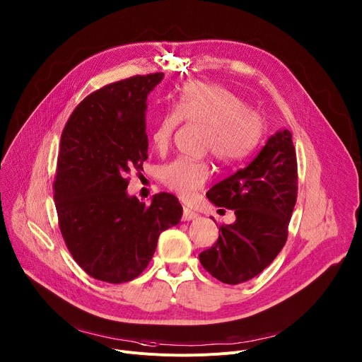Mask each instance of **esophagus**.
<instances>
[{"instance_id":"1","label":"esophagus","mask_w":362,"mask_h":362,"mask_svg":"<svg viewBox=\"0 0 362 362\" xmlns=\"http://www.w3.org/2000/svg\"><path fill=\"white\" fill-rule=\"evenodd\" d=\"M199 215L196 214L194 211L189 209V208H183V215H182V219L183 221H192V219H196Z\"/></svg>"}]
</instances>
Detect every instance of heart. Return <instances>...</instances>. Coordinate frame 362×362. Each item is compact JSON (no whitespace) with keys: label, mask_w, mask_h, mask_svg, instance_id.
Listing matches in <instances>:
<instances>
[{"label":"heart","mask_w":362,"mask_h":362,"mask_svg":"<svg viewBox=\"0 0 362 362\" xmlns=\"http://www.w3.org/2000/svg\"><path fill=\"white\" fill-rule=\"evenodd\" d=\"M206 127L204 150L223 164H235L251 157L266 137L267 122L261 112L248 108L241 96L206 82L185 83L172 107L163 111L151 128V143L164 150L180 122ZM211 175L205 160L177 157L158 169V177L182 198H189L205 185Z\"/></svg>","instance_id":"1"}]
</instances>
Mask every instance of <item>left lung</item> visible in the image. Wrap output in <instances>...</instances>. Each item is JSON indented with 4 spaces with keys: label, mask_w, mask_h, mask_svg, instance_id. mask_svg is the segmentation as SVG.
Returning <instances> with one entry per match:
<instances>
[{
    "label": "left lung",
    "mask_w": 362,
    "mask_h": 362,
    "mask_svg": "<svg viewBox=\"0 0 362 362\" xmlns=\"http://www.w3.org/2000/svg\"><path fill=\"white\" fill-rule=\"evenodd\" d=\"M206 196L216 206L233 209L237 219L219 226L216 243L199 254L201 264L226 284L251 280L272 264L287 241L298 199V160L290 131H277L247 168L212 186Z\"/></svg>",
    "instance_id": "obj_1"
}]
</instances>
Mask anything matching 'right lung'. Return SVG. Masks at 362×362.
Segmentation results:
<instances>
[{
	"label": "right lung",
	"instance_id": "add662e5",
	"mask_svg": "<svg viewBox=\"0 0 362 362\" xmlns=\"http://www.w3.org/2000/svg\"><path fill=\"white\" fill-rule=\"evenodd\" d=\"M163 74L137 75L89 93L62 131L53 196L59 228L74 259L90 277H139L158 235L182 218L175 194L151 205L127 194L128 175L147 160L146 101Z\"/></svg>",
	"mask_w": 362,
	"mask_h": 362
}]
</instances>
